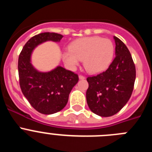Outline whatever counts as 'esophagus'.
Masks as SVG:
<instances>
[{
	"instance_id": "obj_1",
	"label": "esophagus",
	"mask_w": 152,
	"mask_h": 152,
	"mask_svg": "<svg viewBox=\"0 0 152 152\" xmlns=\"http://www.w3.org/2000/svg\"><path fill=\"white\" fill-rule=\"evenodd\" d=\"M79 78H80V80H84V79L85 78V77H84V76H83V75H79Z\"/></svg>"
}]
</instances>
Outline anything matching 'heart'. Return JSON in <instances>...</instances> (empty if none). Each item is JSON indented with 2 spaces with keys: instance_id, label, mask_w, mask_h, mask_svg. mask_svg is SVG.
<instances>
[{
  "instance_id": "heart-1",
  "label": "heart",
  "mask_w": 152,
  "mask_h": 152,
  "mask_svg": "<svg viewBox=\"0 0 152 152\" xmlns=\"http://www.w3.org/2000/svg\"><path fill=\"white\" fill-rule=\"evenodd\" d=\"M114 45L109 39L92 36L73 42L69 50L62 52V60L71 69H75L84 61L86 71L97 74L105 71L111 64L114 56Z\"/></svg>"
}]
</instances>
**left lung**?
Wrapping results in <instances>:
<instances>
[{"mask_svg":"<svg viewBox=\"0 0 152 152\" xmlns=\"http://www.w3.org/2000/svg\"><path fill=\"white\" fill-rule=\"evenodd\" d=\"M116 57L105 72L87 78V103L94 113L108 117L117 113L129 100L134 88L135 66L128 48L114 36Z\"/></svg>","mask_w":152,"mask_h":152,"instance_id":"8db88e82","label":"left lung"}]
</instances>
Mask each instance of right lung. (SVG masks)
<instances>
[{
    "mask_svg": "<svg viewBox=\"0 0 152 152\" xmlns=\"http://www.w3.org/2000/svg\"><path fill=\"white\" fill-rule=\"evenodd\" d=\"M63 36L55 33H42L29 39L18 59V73L21 91L30 105L45 115L61 110L69 94L78 81V75L58 66L49 72H39L30 63L31 52L45 41L59 42Z\"/></svg>",
    "mask_w": 152,
    "mask_h": 152,
    "instance_id": "obj_1",
    "label": "right lung"
}]
</instances>
